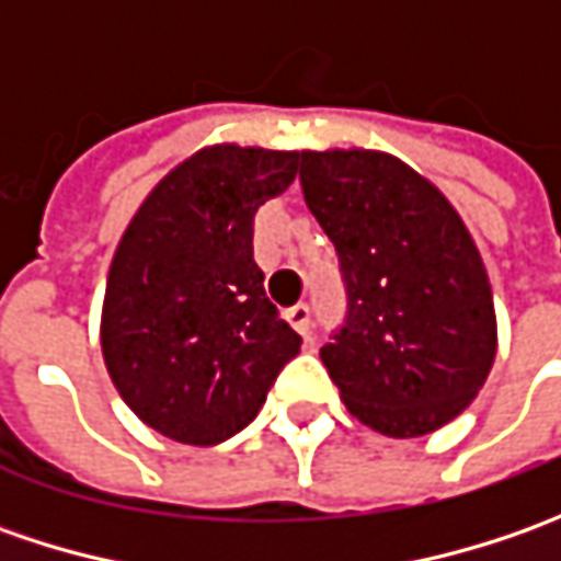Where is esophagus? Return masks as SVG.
I'll list each match as a JSON object with an SVG mask.
<instances>
[{
	"mask_svg": "<svg viewBox=\"0 0 561 561\" xmlns=\"http://www.w3.org/2000/svg\"><path fill=\"white\" fill-rule=\"evenodd\" d=\"M287 321H290V328L296 334H302L306 343H312V309L309 306H293L290 312H287Z\"/></svg>",
	"mask_w": 561,
	"mask_h": 561,
	"instance_id": "34e87169",
	"label": "esophagus"
}]
</instances>
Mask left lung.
<instances>
[{"instance_id": "8db88e82", "label": "left lung", "mask_w": 561, "mask_h": 561, "mask_svg": "<svg viewBox=\"0 0 561 561\" xmlns=\"http://www.w3.org/2000/svg\"><path fill=\"white\" fill-rule=\"evenodd\" d=\"M306 205L340 255L346 318L321 346L350 412L387 437L453 421L496 356L484 262L456 208L383 152H302Z\"/></svg>"}]
</instances>
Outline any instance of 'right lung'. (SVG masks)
Instances as JSON below:
<instances>
[{
    "instance_id": "right-lung-1",
    "label": "right lung",
    "mask_w": 561,
    "mask_h": 561,
    "mask_svg": "<svg viewBox=\"0 0 561 561\" xmlns=\"http://www.w3.org/2000/svg\"><path fill=\"white\" fill-rule=\"evenodd\" d=\"M296 152L203 149L149 193L115 252L105 365L124 402L171 440L240 434L302 346L252 259L255 211L296 181Z\"/></svg>"
}]
</instances>
